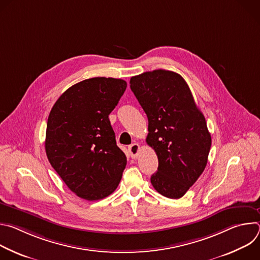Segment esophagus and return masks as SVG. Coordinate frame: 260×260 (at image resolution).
I'll return each mask as SVG.
<instances>
[{"label": "esophagus", "instance_id": "esophagus-1", "mask_svg": "<svg viewBox=\"0 0 260 260\" xmlns=\"http://www.w3.org/2000/svg\"><path fill=\"white\" fill-rule=\"evenodd\" d=\"M139 151H140V145L137 143H134L128 147V152L132 156V158H137Z\"/></svg>", "mask_w": 260, "mask_h": 260}]
</instances>
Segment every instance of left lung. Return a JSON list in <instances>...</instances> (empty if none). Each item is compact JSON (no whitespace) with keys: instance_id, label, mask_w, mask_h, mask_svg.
Instances as JSON below:
<instances>
[{"instance_id":"8db88e82","label":"left lung","mask_w":260,"mask_h":260,"mask_svg":"<svg viewBox=\"0 0 260 260\" xmlns=\"http://www.w3.org/2000/svg\"><path fill=\"white\" fill-rule=\"evenodd\" d=\"M129 83L148 118L146 142L158 158L151 184L161 196L180 199L208 162L212 140L205 116L186 81L175 72H145Z\"/></svg>"}]
</instances>
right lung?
<instances>
[{"label":"right lung","instance_id":"obj_1","mask_svg":"<svg viewBox=\"0 0 260 260\" xmlns=\"http://www.w3.org/2000/svg\"><path fill=\"white\" fill-rule=\"evenodd\" d=\"M125 89L122 79L83 80L58 98L48 116L47 158L70 190L86 201L112 193L125 169L109 120Z\"/></svg>","mask_w":260,"mask_h":260}]
</instances>
